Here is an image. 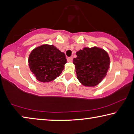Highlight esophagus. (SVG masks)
<instances>
[{"instance_id":"obj_1","label":"esophagus","mask_w":134,"mask_h":134,"mask_svg":"<svg viewBox=\"0 0 134 134\" xmlns=\"http://www.w3.org/2000/svg\"><path fill=\"white\" fill-rule=\"evenodd\" d=\"M67 61L69 62H72V57H68L67 58Z\"/></svg>"}]
</instances>
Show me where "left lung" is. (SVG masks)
Segmentation results:
<instances>
[{
    "instance_id": "1",
    "label": "left lung",
    "mask_w": 134,
    "mask_h": 134,
    "mask_svg": "<svg viewBox=\"0 0 134 134\" xmlns=\"http://www.w3.org/2000/svg\"><path fill=\"white\" fill-rule=\"evenodd\" d=\"M73 59L77 79L86 86H94L106 75L109 67L110 59L108 53L102 49L84 48L76 53Z\"/></svg>"
}]
</instances>
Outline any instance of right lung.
Instances as JSON below:
<instances>
[{"label": "right lung", "mask_w": 134, "mask_h": 134, "mask_svg": "<svg viewBox=\"0 0 134 134\" xmlns=\"http://www.w3.org/2000/svg\"><path fill=\"white\" fill-rule=\"evenodd\" d=\"M28 63L38 80L48 82L60 76L67 59L65 54L54 45H43L31 52Z\"/></svg>", "instance_id": "1"}]
</instances>
